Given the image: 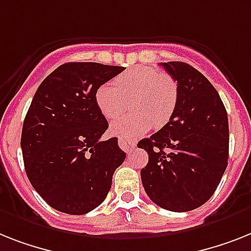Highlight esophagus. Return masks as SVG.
<instances>
[{
	"label": "esophagus",
	"instance_id": "obj_1",
	"mask_svg": "<svg viewBox=\"0 0 251 251\" xmlns=\"http://www.w3.org/2000/svg\"><path fill=\"white\" fill-rule=\"evenodd\" d=\"M118 144H119V148H121L124 152H127V154L128 152H130L132 149L136 146V142H134V141H130L128 140V138H123V137H121L119 140H118Z\"/></svg>",
	"mask_w": 251,
	"mask_h": 251
}]
</instances>
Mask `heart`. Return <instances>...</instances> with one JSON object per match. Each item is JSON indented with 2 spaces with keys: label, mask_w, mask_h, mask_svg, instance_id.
<instances>
[{
  "label": "heart",
  "mask_w": 251,
  "mask_h": 251,
  "mask_svg": "<svg viewBox=\"0 0 251 251\" xmlns=\"http://www.w3.org/2000/svg\"><path fill=\"white\" fill-rule=\"evenodd\" d=\"M179 90L172 76L154 68H132L115 76L113 83H103L95 93V101L103 117L113 121L128 105L133 111L111 126V132L134 138L150 129L164 127L175 115Z\"/></svg>",
  "instance_id": "heart-1"
}]
</instances>
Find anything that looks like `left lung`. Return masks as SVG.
<instances>
[{"label": "left lung", "instance_id": "8db88e82", "mask_svg": "<svg viewBox=\"0 0 251 251\" xmlns=\"http://www.w3.org/2000/svg\"><path fill=\"white\" fill-rule=\"evenodd\" d=\"M179 96L169 123L138 142L149 163L141 179L149 198L171 212H190L212 198L227 168L228 118L219 93L194 66L161 63Z\"/></svg>", "mask_w": 251, "mask_h": 251}]
</instances>
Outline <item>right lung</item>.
<instances>
[{
  "label": "right lung",
  "instance_id": "right-lung-1",
  "mask_svg": "<svg viewBox=\"0 0 251 251\" xmlns=\"http://www.w3.org/2000/svg\"><path fill=\"white\" fill-rule=\"evenodd\" d=\"M124 70L99 63H66L39 84L24 119L22 151L39 196L66 214L80 215L107 196L126 152L95 101L97 88Z\"/></svg>",
  "mask_w": 251,
  "mask_h": 251
}]
</instances>
